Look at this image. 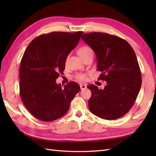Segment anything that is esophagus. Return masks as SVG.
I'll return each mask as SVG.
<instances>
[{
    "mask_svg": "<svg viewBox=\"0 0 156 156\" xmlns=\"http://www.w3.org/2000/svg\"><path fill=\"white\" fill-rule=\"evenodd\" d=\"M80 88H81V90H84V89H85L86 88H87V85L86 84H81V85H80Z\"/></svg>",
    "mask_w": 156,
    "mask_h": 156,
    "instance_id": "esophagus-1",
    "label": "esophagus"
}]
</instances>
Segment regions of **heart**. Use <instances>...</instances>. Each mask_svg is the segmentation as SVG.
Listing matches in <instances>:
<instances>
[{"label":"heart","instance_id":"heart-1","mask_svg":"<svg viewBox=\"0 0 156 156\" xmlns=\"http://www.w3.org/2000/svg\"><path fill=\"white\" fill-rule=\"evenodd\" d=\"M78 53L81 57L84 60L90 56H93L94 51L89 46L84 45L80 48L78 50ZM75 78L78 81H85L87 79V75L83 73H79L75 75Z\"/></svg>","mask_w":156,"mask_h":156}]
</instances>
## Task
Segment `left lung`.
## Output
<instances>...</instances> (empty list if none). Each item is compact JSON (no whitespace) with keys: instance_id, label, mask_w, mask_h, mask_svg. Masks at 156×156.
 <instances>
[{"instance_id":"obj_1","label":"left lung","mask_w":156,"mask_h":156,"mask_svg":"<svg viewBox=\"0 0 156 156\" xmlns=\"http://www.w3.org/2000/svg\"><path fill=\"white\" fill-rule=\"evenodd\" d=\"M81 39L96 55L98 79L107 81L103 89L87 87L92 92L89 109L103 119H119L133 105L142 83L135 51L125 40L107 33H87Z\"/></svg>"}]
</instances>
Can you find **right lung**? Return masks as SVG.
Here are the masks:
<instances>
[{
    "instance_id": "add662e5",
    "label": "right lung",
    "mask_w": 156,
    "mask_h": 156,
    "mask_svg": "<svg viewBox=\"0 0 156 156\" xmlns=\"http://www.w3.org/2000/svg\"><path fill=\"white\" fill-rule=\"evenodd\" d=\"M83 34L53 32L36 37L28 45L20 68L21 100L31 114L44 122L64 116L80 90L73 81L61 87L56 79L63 73L67 56Z\"/></svg>"
}]
</instances>
